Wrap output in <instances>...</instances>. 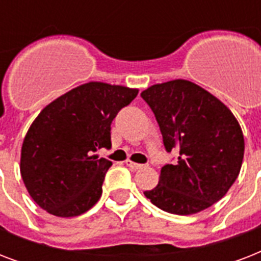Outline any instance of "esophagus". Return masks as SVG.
Masks as SVG:
<instances>
[{
	"instance_id": "obj_1",
	"label": "esophagus",
	"mask_w": 261,
	"mask_h": 261,
	"mask_svg": "<svg viewBox=\"0 0 261 261\" xmlns=\"http://www.w3.org/2000/svg\"><path fill=\"white\" fill-rule=\"evenodd\" d=\"M126 165L128 168H130L131 171H138V169H141V168L143 167L142 164H137V163H133L131 160H126Z\"/></svg>"
}]
</instances>
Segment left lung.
<instances>
[{
	"instance_id": "obj_1",
	"label": "left lung",
	"mask_w": 261,
	"mask_h": 261,
	"mask_svg": "<svg viewBox=\"0 0 261 261\" xmlns=\"http://www.w3.org/2000/svg\"><path fill=\"white\" fill-rule=\"evenodd\" d=\"M154 112L176 164L161 168L160 181L143 192L161 210L196 214L222 199L239 176L244 159L243 130L214 94L187 80L155 84L141 93Z\"/></svg>"
}]
</instances>
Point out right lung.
<instances>
[{
    "label": "right lung",
    "instance_id": "right-lung-1",
    "mask_svg": "<svg viewBox=\"0 0 261 261\" xmlns=\"http://www.w3.org/2000/svg\"><path fill=\"white\" fill-rule=\"evenodd\" d=\"M138 89L90 81L40 111L22 141L20 173L31 198L47 213L70 218L97 203L112 165L94 154L111 147V123Z\"/></svg>",
    "mask_w": 261,
    "mask_h": 261
}]
</instances>
